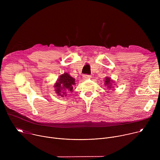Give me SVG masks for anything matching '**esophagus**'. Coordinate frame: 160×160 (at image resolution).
I'll list each match as a JSON object with an SVG mask.
<instances>
[{"mask_svg":"<svg viewBox=\"0 0 160 160\" xmlns=\"http://www.w3.org/2000/svg\"><path fill=\"white\" fill-rule=\"evenodd\" d=\"M90 77H91V76L89 75L85 74V75H83V79H85V80H87V79L90 78Z\"/></svg>","mask_w":160,"mask_h":160,"instance_id":"obj_1","label":"esophagus"}]
</instances>
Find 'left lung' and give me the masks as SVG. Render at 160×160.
I'll return each instance as SVG.
<instances>
[{"instance_id": "8db88e82", "label": "left lung", "mask_w": 160, "mask_h": 160, "mask_svg": "<svg viewBox=\"0 0 160 160\" xmlns=\"http://www.w3.org/2000/svg\"><path fill=\"white\" fill-rule=\"evenodd\" d=\"M105 85H107V86L109 87V88H111V79L109 78H108V77H106V80H105Z\"/></svg>"}]
</instances>
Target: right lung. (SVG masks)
<instances>
[{
    "instance_id": "obj_1",
    "label": "right lung",
    "mask_w": 160,
    "mask_h": 160,
    "mask_svg": "<svg viewBox=\"0 0 160 160\" xmlns=\"http://www.w3.org/2000/svg\"><path fill=\"white\" fill-rule=\"evenodd\" d=\"M75 84V79L68 73H65L60 76L56 83L54 85V87H56L55 90L59 96L64 97L67 95L68 92L70 93L72 92Z\"/></svg>"
}]
</instances>
